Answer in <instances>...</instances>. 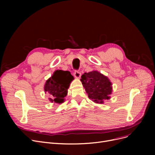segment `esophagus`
<instances>
[{
	"mask_svg": "<svg viewBox=\"0 0 155 155\" xmlns=\"http://www.w3.org/2000/svg\"><path fill=\"white\" fill-rule=\"evenodd\" d=\"M73 75H74V76H75L76 78H80V76H81V73H80V71H79L75 70V71H74V73H73Z\"/></svg>",
	"mask_w": 155,
	"mask_h": 155,
	"instance_id": "1",
	"label": "esophagus"
}]
</instances>
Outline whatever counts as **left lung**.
Masks as SVG:
<instances>
[{
    "mask_svg": "<svg viewBox=\"0 0 155 155\" xmlns=\"http://www.w3.org/2000/svg\"><path fill=\"white\" fill-rule=\"evenodd\" d=\"M82 83L88 97L94 102L102 104L110 99L112 94V83L109 79L97 71L84 73L81 77Z\"/></svg>",
    "mask_w": 155,
    "mask_h": 155,
    "instance_id": "1",
    "label": "left lung"
}]
</instances>
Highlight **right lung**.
I'll list each match as a JSON object with an SVG mask.
<instances>
[{
	"instance_id": "1",
	"label": "right lung",
	"mask_w": 155,
	"mask_h": 155,
	"mask_svg": "<svg viewBox=\"0 0 155 155\" xmlns=\"http://www.w3.org/2000/svg\"><path fill=\"white\" fill-rule=\"evenodd\" d=\"M74 79L68 71L56 70L53 75L46 80L45 92L50 94V102L61 104L67 96L68 88L71 81Z\"/></svg>"
}]
</instances>
